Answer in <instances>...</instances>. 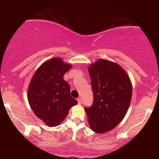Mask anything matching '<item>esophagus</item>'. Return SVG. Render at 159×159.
I'll return each instance as SVG.
<instances>
[{"label":"esophagus","instance_id":"1","mask_svg":"<svg viewBox=\"0 0 159 159\" xmlns=\"http://www.w3.org/2000/svg\"><path fill=\"white\" fill-rule=\"evenodd\" d=\"M77 101H78V103H79V104H82V100L81 98H77Z\"/></svg>","mask_w":159,"mask_h":159}]
</instances>
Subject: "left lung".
<instances>
[{
    "label": "left lung",
    "mask_w": 159,
    "mask_h": 159,
    "mask_svg": "<svg viewBox=\"0 0 159 159\" xmlns=\"http://www.w3.org/2000/svg\"><path fill=\"white\" fill-rule=\"evenodd\" d=\"M94 101L84 108L90 129L106 133L123 120L131 103L132 86L127 73L120 65L98 59L88 67Z\"/></svg>",
    "instance_id": "1"
}]
</instances>
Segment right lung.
<instances>
[{"instance_id":"obj_1","label":"right lung","mask_w":159,"mask_h":159,"mask_svg":"<svg viewBox=\"0 0 159 159\" xmlns=\"http://www.w3.org/2000/svg\"><path fill=\"white\" fill-rule=\"evenodd\" d=\"M71 64L55 57L37 69L28 87L27 99L34 114L48 127H56L64 120L77 100L70 94V86L64 80Z\"/></svg>"}]
</instances>
